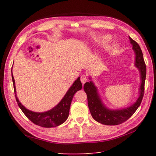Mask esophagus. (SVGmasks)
I'll use <instances>...</instances> for the list:
<instances>
[{"label": "esophagus", "mask_w": 156, "mask_h": 156, "mask_svg": "<svg viewBox=\"0 0 156 156\" xmlns=\"http://www.w3.org/2000/svg\"><path fill=\"white\" fill-rule=\"evenodd\" d=\"M80 80H81V82H82V84H84L85 82L88 80L87 76H86V75H82L81 76V78H80Z\"/></svg>", "instance_id": "1"}]
</instances>
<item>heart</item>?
Instances as JSON below:
<instances>
[{
    "mask_svg": "<svg viewBox=\"0 0 156 156\" xmlns=\"http://www.w3.org/2000/svg\"><path fill=\"white\" fill-rule=\"evenodd\" d=\"M111 39V37L110 35H105L100 39V40H99V41H100V43H101V44H106V43H108L109 41H110ZM115 48H116V45L112 46L111 48V50H113Z\"/></svg>",
    "mask_w": 156,
    "mask_h": 156,
    "instance_id": "1",
    "label": "heart"
}]
</instances>
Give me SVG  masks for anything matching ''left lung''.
I'll list each match as a JSON object with an SVG mask.
<instances>
[{
    "label": "left lung",
    "instance_id": "8db88e82",
    "mask_svg": "<svg viewBox=\"0 0 156 156\" xmlns=\"http://www.w3.org/2000/svg\"><path fill=\"white\" fill-rule=\"evenodd\" d=\"M131 44L135 54V66L140 72L141 86L140 88V97L137 101L130 107L120 110H111L105 107L98 94L97 87L92 81L86 82L84 90L87 95L88 105L92 117L95 121L101 124L107 125H117L121 124L130 118L140 107L144 95L145 81L146 77L145 66L143 53L137 43L129 37Z\"/></svg>",
    "mask_w": 156,
    "mask_h": 156
}]
</instances>
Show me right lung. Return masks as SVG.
Wrapping results in <instances>:
<instances>
[{"instance_id":"1","label":"right lung","mask_w":156,"mask_h":156,"mask_svg":"<svg viewBox=\"0 0 156 156\" xmlns=\"http://www.w3.org/2000/svg\"><path fill=\"white\" fill-rule=\"evenodd\" d=\"M12 80L14 87V91L15 94L16 101L17 102L19 108L21 109L23 113L29 120L35 125L41 126L43 127H54L64 122L69 116V108H70L71 102L76 92L80 90L82 88L80 82V78L78 77L77 80L73 83L72 87L69 88L62 101L53 108L51 110L44 112H36L28 110L23 106L19 99L16 97V88L15 84V79L12 73Z\"/></svg>"}]
</instances>
